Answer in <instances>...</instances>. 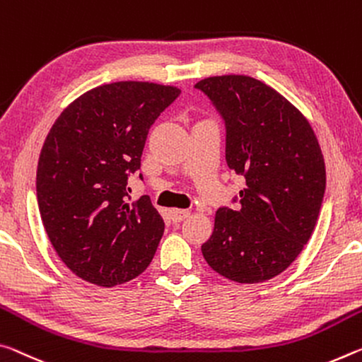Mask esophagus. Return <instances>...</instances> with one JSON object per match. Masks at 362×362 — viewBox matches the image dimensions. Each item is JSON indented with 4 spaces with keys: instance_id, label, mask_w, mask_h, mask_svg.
<instances>
[{
    "instance_id": "esophagus-1",
    "label": "esophagus",
    "mask_w": 362,
    "mask_h": 362,
    "mask_svg": "<svg viewBox=\"0 0 362 362\" xmlns=\"http://www.w3.org/2000/svg\"><path fill=\"white\" fill-rule=\"evenodd\" d=\"M188 216H190V211H188V209H172L170 211V217H172V221H174V222L185 221Z\"/></svg>"
}]
</instances>
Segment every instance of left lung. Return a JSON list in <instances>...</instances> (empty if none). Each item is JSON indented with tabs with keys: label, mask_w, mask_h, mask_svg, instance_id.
Returning <instances> with one entry per match:
<instances>
[{
	"label": "left lung",
	"mask_w": 362,
	"mask_h": 362,
	"mask_svg": "<svg viewBox=\"0 0 362 362\" xmlns=\"http://www.w3.org/2000/svg\"><path fill=\"white\" fill-rule=\"evenodd\" d=\"M226 125V160L246 187L216 212L202 251L222 277L257 284L284 272L311 238L325 193V164L303 114L266 83L246 76L194 85Z\"/></svg>",
	"instance_id": "left-lung-1"
}]
</instances>
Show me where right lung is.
<instances>
[{"label":"right lung","instance_id":"obj_1","mask_svg":"<svg viewBox=\"0 0 362 362\" xmlns=\"http://www.w3.org/2000/svg\"><path fill=\"white\" fill-rule=\"evenodd\" d=\"M179 95L150 82L101 85L51 127L38 159V209L57 256L77 277L114 286L150 266L164 221L148 194L130 203L127 183L154 120Z\"/></svg>","mask_w":362,"mask_h":362}]
</instances>
